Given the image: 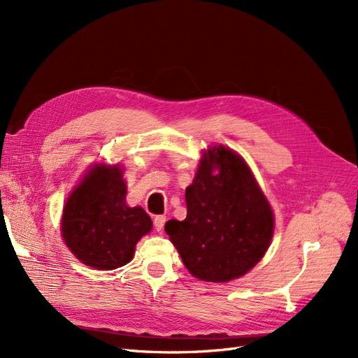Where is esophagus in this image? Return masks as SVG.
<instances>
[{"label": "esophagus", "instance_id": "obj_1", "mask_svg": "<svg viewBox=\"0 0 358 358\" xmlns=\"http://www.w3.org/2000/svg\"><path fill=\"white\" fill-rule=\"evenodd\" d=\"M165 222H166V217L165 215H156L155 220H153V226H155L156 231L161 233L164 230Z\"/></svg>", "mask_w": 358, "mask_h": 358}]
</instances>
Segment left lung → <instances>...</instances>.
<instances>
[{
    "instance_id": "left-lung-1",
    "label": "left lung",
    "mask_w": 358,
    "mask_h": 358,
    "mask_svg": "<svg viewBox=\"0 0 358 358\" xmlns=\"http://www.w3.org/2000/svg\"><path fill=\"white\" fill-rule=\"evenodd\" d=\"M186 203V220H169L165 231L192 275L226 283L266 255L273 210L243 157L231 149L214 145L203 153Z\"/></svg>"
}]
</instances>
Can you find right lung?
<instances>
[{
    "instance_id": "add662e5",
    "label": "right lung",
    "mask_w": 358,
    "mask_h": 358,
    "mask_svg": "<svg viewBox=\"0 0 358 358\" xmlns=\"http://www.w3.org/2000/svg\"><path fill=\"white\" fill-rule=\"evenodd\" d=\"M127 182L117 165L92 166L66 201L62 237L72 254L96 270L128 264L137 242L152 230L141 206L125 203Z\"/></svg>"
}]
</instances>
